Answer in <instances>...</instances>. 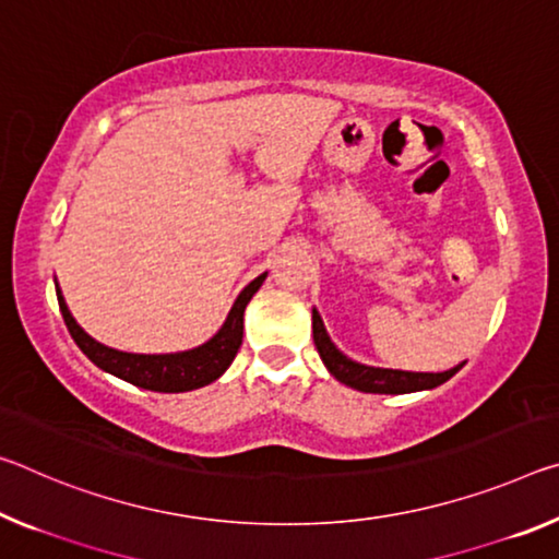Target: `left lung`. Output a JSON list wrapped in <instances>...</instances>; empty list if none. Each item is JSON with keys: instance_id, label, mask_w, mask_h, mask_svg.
Listing matches in <instances>:
<instances>
[{"instance_id": "obj_1", "label": "left lung", "mask_w": 559, "mask_h": 559, "mask_svg": "<svg viewBox=\"0 0 559 559\" xmlns=\"http://www.w3.org/2000/svg\"><path fill=\"white\" fill-rule=\"evenodd\" d=\"M313 343L318 348V356L325 362V368L331 370L333 378H338L341 383L348 388H356L360 393H385V395H401V393H415V391H430L453 378L463 362L455 368L445 370V373H411V370H391V368H373L362 366V362L350 360L348 356L335 348L328 338L325 325L321 316L313 308Z\"/></svg>"}]
</instances>
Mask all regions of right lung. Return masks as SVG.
<instances>
[{
  "instance_id": "1",
  "label": "right lung",
  "mask_w": 559,
  "mask_h": 559,
  "mask_svg": "<svg viewBox=\"0 0 559 559\" xmlns=\"http://www.w3.org/2000/svg\"><path fill=\"white\" fill-rule=\"evenodd\" d=\"M265 281V273L259 278H253L241 290V296L236 298V304L228 313L226 323L218 328L214 338L206 341L199 348L181 350V353H162V356H144V353H123L117 348H109L99 341H94L82 325L74 321V316L69 313L64 304V296L57 288L59 298V311L64 316V323L72 333L74 343L82 348L84 356L99 366L106 373L127 380L131 385L146 388V391L156 393H186L197 391L209 383H214L216 378L226 373V368L231 366L238 348L243 341V311L248 300L253 298L255 290L261 288Z\"/></svg>"
}]
</instances>
